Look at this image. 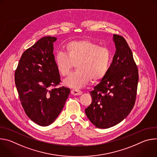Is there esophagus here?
Segmentation results:
<instances>
[{
  "label": "esophagus",
  "instance_id": "esophagus-1",
  "mask_svg": "<svg viewBox=\"0 0 157 157\" xmlns=\"http://www.w3.org/2000/svg\"><path fill=\"white\" fill-rule=\"evenodd\" d=\"M71 93L74 96H79L82 94V91L80 90H78V89H72Z\"/></svg>",
  "mask_w": 157,
  "mask_h": 157
}]
</instances>
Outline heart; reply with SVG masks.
Segmentation results:
<instances>
[{
	"label": "heart",
	"mask_w": 157,
	"mask_h": 157,
	"mask_svg": "<svg viewBox=\"0 0 157 157\" xmlns=\"http://www.w3.org/2000/svg\"><path fill=\"white\" fill-rule=\"evenodd\" d=\"M65 54L58 53L55 56V63L59 73L68 75L74 64L76 72L71 74L64 80L65 86L74 89L101 79L107 73L111 63V53L105 47L89 40L73 41L66 43Z\"/></svg>",
	"instance_id": "1"
}]
</instances>
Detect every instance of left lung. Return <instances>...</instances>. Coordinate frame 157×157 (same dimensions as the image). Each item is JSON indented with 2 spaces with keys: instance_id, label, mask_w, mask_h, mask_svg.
Listing matches in <instances>:
<instances>
[{
  "instance_id": "8db88e82",
  "label": "left lung",
  "mask_w": 157,
  "mask_h": 157,
  "mask_svg": "<svg viewBox=\"0 0 157 157\" xmlns=\"http://www.w3.org/2000/svg\"><path fill=\"white\" fill-rule=\"evenodd\" d=\"M116 51L109 69L90 92L92 102L85 113L99 128L113 127L129 114L136 102L139 81L137 66L124 38L114 34Z\"/></svg>"
}]
</instances>
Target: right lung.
<instances>
[{
    "label": "right lung",
    "instance_id": "obj_1",
    "mask_svg": "<svg viewBox=\"0 0 157 157\" xmlns=\"http://www.w3.org/2000/svg\"><path fill=\"white\" fill-rule=\"evenodd\" d=\"M57 38L44 36L22 54L15 72L19 98L27 116L41 126L52 124L70 93L61 82L53 55Z\"/></svg>",
    "mask_w": 157,
    "mask_h": 157
}]
</instances>
